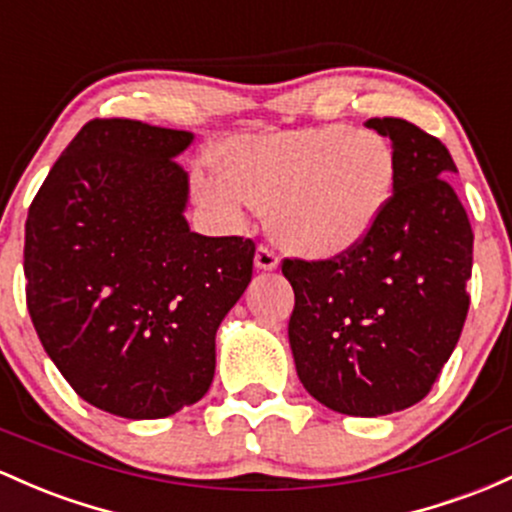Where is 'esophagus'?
Listing matches in <instances>:
<instances>
[{"mask_svg":"<svg viewBox=\"0 0 512 512\" xmlns=\"http://www.w3.org/2000/svg\"><path fill=\"white\" fill-rule=\"evenodd\" d=\"M277 265H279V257L274 255V250H269L267 245H260L257 247V252H255V267L257 269H277Z\"/></svg>","mask_w":512,"mask_h":512,"instance_id":"1","label":"esophagus"}]
</instances>
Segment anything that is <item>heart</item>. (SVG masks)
Masks as SVG:
<instances>
[{
    "label": "heart",
    "mask_w": 512,
    "mask_h": 512,
    "mask_svg": "<svg viewBox=\"0 0 512 512\" xmlns=\"http://www.w3.org/2000/svg\"><path fill=\"white\" fill-rule=\"evenodd\" d=\"M218 162L221 172H194L199 199L235 226L269 209L274 238L311 260L362 245L396 184L393 145L352 126L235 138Z\"/></svg>",
    "instance_id": "obj_1"
}]
</instances>
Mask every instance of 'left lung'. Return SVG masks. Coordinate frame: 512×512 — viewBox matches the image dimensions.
I'll list each match as a JSON object with an SVG mask.
<instances>
[{
    "label": "left lung",
    "mask_w": 512,
    "mask_h": 512,
    "mask_svg": "<svg viewBox=\"0 0 512 512\" xmlns=\"http://www.w3.org/2000/svg\"><path fill=\"white\" fill-rule=\"evenodd\" d=\"M391 138L396 184L367 240L333 260H286L289 342L303 389L330 411L376 418L428 396L462 335L474 233L435 136L369 119Z\"/></svg>",
    "instance_id": "1"
}]
</instances>
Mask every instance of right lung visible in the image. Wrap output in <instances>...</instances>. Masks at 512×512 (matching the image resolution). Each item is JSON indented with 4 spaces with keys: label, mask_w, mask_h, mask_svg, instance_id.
<instances>
[{
    "label": "right lung",
    "mask_w": 512,
    "mask_h": 512,
    "mask_svg": "<svg viewBox=\"0 0 512 512\" xmlns=\"http://www.w3.org/2000/svg\"><path fill=\"white\" fill-rule=\"evenodd\" d=\"M189 131L84 123L26 218V306L43 350L99 411L153 420L192 406L216 330L252 279L250 238L189 230Z\"/></svg>",
    "instance_id": "add662e5"
}]
</instances>
